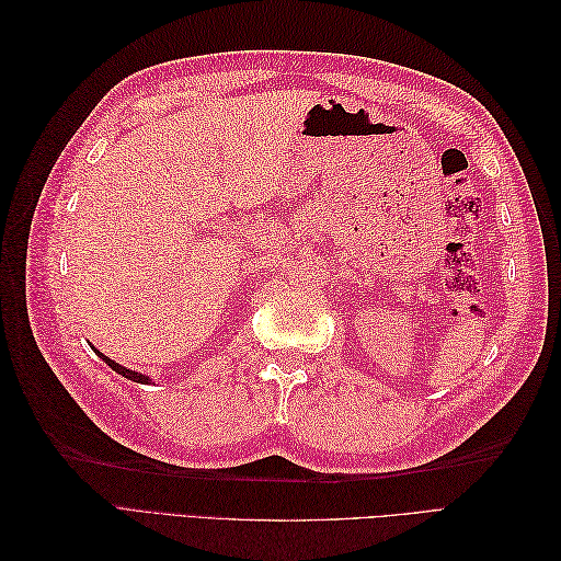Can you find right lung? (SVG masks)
Instances as JSON below:
<instances>
[{"label":"right lung","instance_id":"obj_1","mask_svg":"<svg viewBox=\"0 0 561 561\" xmlns=\"http://www.w3.org/2000/svg\"><path fill=\"white\" fill-rule=\"evenodd\" d=\"M93 351L100 355V358H103L114 371H116V375H122V377H126V379H130V381H138V383H149L151 379L149 377H145V375H140V371H135V369H128V367H124V365H118V363H114L112 358H107V355H103V353H100L95 346H93Z\"/></svg>","mask_w":561,"mask_h":561}]
</instances>
